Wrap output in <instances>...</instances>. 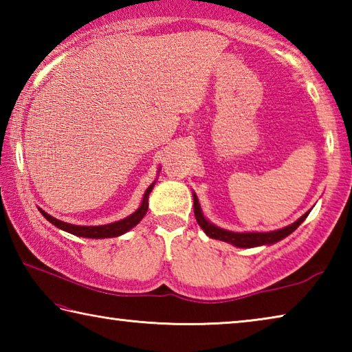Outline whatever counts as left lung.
<instances>
[{"label":"left lung","mask_w":352,"mask_h":352,"mask_svg":"<svg viewBox=\"0 0 352 352\" xmlns=\"http://www.w3.org/2000/svg\"><path fill=\"white\" fill-rule=\"evenodd\" d=\"M192 195H194V214H195V219H197V223L200 225V228L204 230L205 233L211 237V239L228 242V243H231V245L239 247V248L272 245V243L281 241V239H284V237H287L289 234L294 233L298 226L305 222V219L309 216V212H311V211H307L306 214H302V216L298 219L296 222H294L289 226H284V228H281V230L269 231V233H234V231L219 228V226L211 223L210 220L204 216V212H201L197 195H195L194 192H192Z\"/></svg>","instance_id":"1"}]
</instances>
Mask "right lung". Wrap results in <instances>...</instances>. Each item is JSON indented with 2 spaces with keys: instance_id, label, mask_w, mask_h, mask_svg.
Masks as SVG:
<instances>
[{
  "instance_id": "add662e5",
  "label": "right lung",
  "mask_w": 352,
  "mask_h": 352,
  "mask_svg": "<svg viewBox=\"0 0 352 352\" xmlns=\"http://www.w3.org/2000/svg\"><path fill=\"white\" fill-rule=\"evenodd\" d=\"M153 186H155V182L146 189L144 197H142V201H141V206L133 214H130L129 217L122 219V220H118V222L107 223V225H98V226L73 225V223L62 222V220L50 216V214L45 212L43 210H40V208H38V210H40L41 214H43L45 219L50 220L52 225H56L57 228H60L63 231H67V233H71L74 236L90 237V239H105V237H116V236H121L124 233H127L129 230H132L133 226L138 225L141 222V219L146 216L147 208H148V194H151V190L153 189Z\"/></svg>"
}]
</instances>
